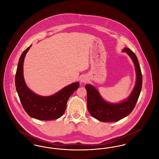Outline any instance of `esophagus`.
<instances>
[{
	"mask_svg": "<svg viewBox=\"0 0 159 159\" xmlns=\"http://www.w3.org/2000/svg\"><path fill=\"white\" fill-rule=\"evenodd\" d=\"M86 82H87V79L84 76H83V77H81V79H80V82L81 83H86Z\"/></svg>",
	"mask_w": 159,
	"mask_h": 159,
	"instance_id": "1",
	"label": "esophagus"
}]
</instances>
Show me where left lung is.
Here are the masks:
<instances>
[{"label":"left lung","mask_w":159,"mask_h":159,"mask_svg":"<svg viewBox=\"0 0 159 159\" xmlns=\"http://www.w3.org/2000/svg\"><path fill=\"white\" fill-rule=\"evenodd\" d=\"M130 56L133 61L136 73V81L134 89L126 101L118 104H111L105 101L98 91L91 84H86L88 109L91 115L99 121L103 122L117 121L126 117L135 108L142 88L143 76L136 55L130 49L123 50Z\"/></svg>","instance_id":"1"}]
</instances>
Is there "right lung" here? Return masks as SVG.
I'll return each mask as SVG.
<instances>
[{
	"mask_svg": "<svg viewBox=\"0 0 159 159\" xmlns=\"http://www.w3.org/2000/svg\"><path fill=\"white\" fill-rule=\"evenodd\" d=\"M31 46L24 51L18 61L15 74L16 89L24 110L30 117L40 120L57 119L64 113L68 98L78 89L79 83L68 85L50 97H41L29 89L23 77V62Z\"/></svg>",
	"mask_w": 159,
	"mask_h": 159,
	"instance_id": "add662e5",
	"label": "right lung"
}]
</instances>
